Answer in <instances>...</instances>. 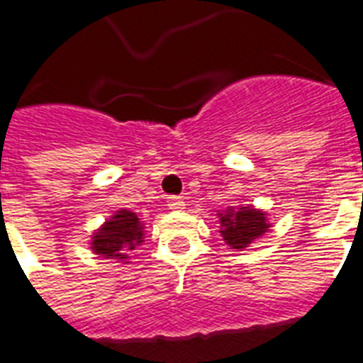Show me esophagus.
I'll list each match as a JSON object with an SVG mask.
<instances>
[{"label": "esophagus", "mask_w": 363, "mask_h": 363, "mask_svg": "<svg viewBox=\"0 0 363 363\" xmlns=\"http://www.w3.org/2000/svg\"><path fill=\"white\" fill-rule=\"evenodd\" d=\"M167 206H169V209H174V211H182L186 203H184V200H182L181 196H171V198L167 200Z\"/></svg>", "instance_id": "esophagus-1"}]
</instances>
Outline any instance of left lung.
<instances>
[{"label": "left lung", "mask_w": 363, "mask_h": 363, "mask_svg": "<svg viewBox=\"0 0 363 363\" xmlns=\"http://www.w3.org/2000/svg\"><path fill=\"white\" fill-rule=\"evenodd\" d=\"M219 216L221 223V236L230 248L244 250L256 238L267 233L269 223L262 209L256 208H238L227 209Z\"/></svg>", "instance_id": "left-lung-1"}]
</instances>
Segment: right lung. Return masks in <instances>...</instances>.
<instances>
[{
	"label": "right lung",
	"mask_w": 363,
	"mask_h": 363,
	"mask_svg": "<svg viewBox=\"0 0 363 363\" xmlns=\"http://www.w3.org/2000/svg\"><path fill=\"white\" fill-rule=\"evenodd\" d=\"M144 242V223L128 209H119L92 235L94 254L111 259H128V252Z\"/></svg>",
	"instance_id": "1"
}]
</instances>
